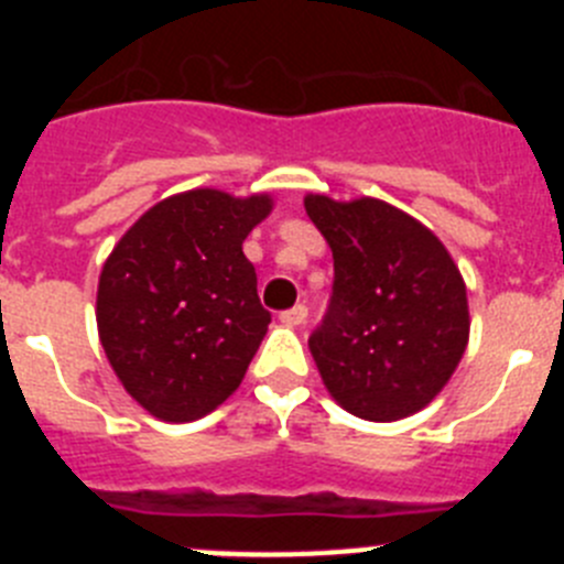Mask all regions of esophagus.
I'll use <instances>...</instances> for the list:
<instances>
[{
    "instance_id": "esophagus-1",
    "label": "esophagus",
    "mask_w": 564,
    "mask_h": 564,
    "mask_svg": "<svg viewBox=\"0 0 564 564\" xmlns=\"http://www.w3.org/2000/svg\"><path fill=\"white\" fill-rule=\"evenodd\" d=\"M279 318H282V325H288V327H302L307 322V307L296 305V307H291V311L282 313Z\"/></svg>"
}]
</instances>
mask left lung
I'll use <instances>...</instances> for the list:
<instances>
[{"label":"left lung","mask_w":564,"mask_h":564,"mask_svg":"<svg viewBox=\"0 0 564 564\" xmlns=\"http://www.w3.org/2000/svg\"><path fill=\"white\" fill-rule=\"evenodd\" d=\"M305 212L333 251V296L311 336L333 401L390 423L430 406L468 344L466 282L430 228L376 197L307 194Z\"/></svg>","instance_id":"obj_1"}]
</instances>
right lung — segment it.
<instances>
[{"label": "right lung", "instance_id": "1", "mask_svg": "<svg viewBox=\"0 0 564 564\" xmlns=\"http://www.w3.org/2000/svg\"><path fill=\"white\" fill-rule=\"evenodd\" d=\"M271 208V194H172L104 262L98 338L123 390L158 421H197L246 378L271 313L242 242Z\"/></svg>", "mask_w": 564, "mask_h": 564}]
</instances>
